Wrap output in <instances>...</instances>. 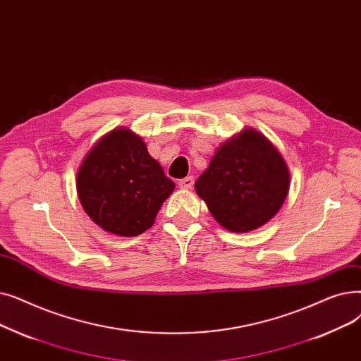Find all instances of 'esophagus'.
Here are the masks:
<instances>
[{"instance_id":"obj_1","label":"esophagus","mask_w":361,"mask_h":361,"mask_svg":"<svg viewBox=\"0 0 361 361\" xmlns=\"http://www.w3.org/2000/svg\"><path fill=\"white\" fill-rule=\"evenodd\" d=\"M178 185H179V188H182V190H190V188H192V185H194V176H186V178L180 179L178 182Z\"/></svg>"}]
</instances>
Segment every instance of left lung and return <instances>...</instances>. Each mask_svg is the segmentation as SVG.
I'll return each mask as SVG.
<instances>
[{
  "label": "left lung",
  "instance_id": "obj_1",
  "mask_svg": "<svg viewBox=\"0 0 361 361\" xmlns=\"http://www.w3.org/2000/svg\"><path fill=\"white\" fill-rule=\"evenodd\" d=\"M195 191L223 228L248 232L279 212L289 191V171L262 133L245 129L216 151Z\"/></svg>",
  "mask_w": 361,
  "mask_h": 361
}]
</instances>
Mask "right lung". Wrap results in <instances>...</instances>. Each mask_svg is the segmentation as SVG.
I'll use <instances>...</instances> for the list:
<instances>
[{
    "label": "right lung",
    "instance_id": "1",
    "mask_svg": "<svg viewBox=\"0 0 361 361\" xmlns=\"http://www.w3.org/2000/svg\"><path fill=\"white\" fill-rule=\"evenodd\" d=\"M76 188L83 210L98 226L114 235L136 236L152 226L175 183L138 135L116 129L87 154Z\"/></svg>",
    "mask_w": 361,
    "mask_h": 361
}]
</instances>
